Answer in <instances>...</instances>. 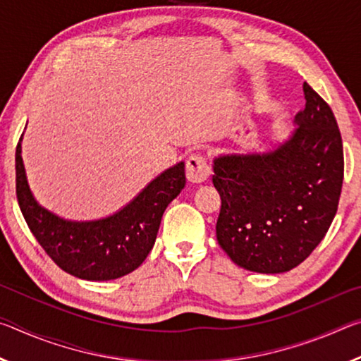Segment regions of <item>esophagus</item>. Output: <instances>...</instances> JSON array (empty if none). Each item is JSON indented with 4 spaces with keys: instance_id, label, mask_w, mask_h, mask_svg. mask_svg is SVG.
Masks as SVG:
<instances>
[{
    "instance_id": "34e87169",
    "label": "esophagus",
    "mask_w": 361,
    "mask_h": 361,
    "mask_svg": "<svg viewBox=\"0 0 361 361\" xmlns=\"http://www.w3.org/2000/svg\"><path fill=\"white\" fill-rule=\"evenodd\" d=\"M186 175L191 183H204L210 178L212 169L204 156L194 154L186 162Z\"/></svg>"
}]
</instances>
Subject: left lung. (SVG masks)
I'll list each match as a JSON object with an SVG mask.
<instances>
[{"label": "left lung", "instance_id": "1", "mask_svg": "<svg viewBox=\"0 0 361 361\" xmlns=\"http://www.w3.org/2000/svg\"><path fill=\"white\" fill-rule=\"evenodd\" d=\"M305 106L288 142L267 154L215 161L221 195L216 239L247 271L280 274L307 258L331 226L344 180V151L328 103L302 84Z\"/></svg>", "mask_w": 361, "mask_h": 361}]
</instances>
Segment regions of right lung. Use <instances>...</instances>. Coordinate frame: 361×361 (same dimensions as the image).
I'll return each instance as SVG.
<instances>
[{
    "instance_id": "1",
    "label": "right lung",
    "mask_w": 361,
    "mask_h": 361,
    "mask_svg": "<svg viewBox=\"0 0 361 361\" xmlns=\"http://www.w3.org/2000/svg\"><path fill=\"white\" fill-rule=\"evenodd\" d=\"M185 185V164L180 162L116 215L89 223L65 221L36 204L27 185L20 143L16 149V192L30 231L62 271L84 280H113L135 271L154 245L167 205Z\"/></svg>"
}]
</instances>
